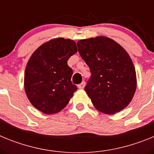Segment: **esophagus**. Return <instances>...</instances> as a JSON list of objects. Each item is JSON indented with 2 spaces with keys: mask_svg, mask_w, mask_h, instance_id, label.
Returning <instances> with one entry per match:
<instances>
[{
  "mask_svg": "<svg viewBox=\"0 0 154 154\" xmlns=\"http://www.w3.org/2000/svg\"><path fill=\"white\" fill-rule=\"evenodd\" d=\"M85 85V82H82L81 84H79V85H78V88L79 89H84Z\"/></svg>",
  "mask_w": 154,
  "mask_h": 154,
  "instance_id": "esophagus-1",
  "label": "esophagus"
}]
</instances>
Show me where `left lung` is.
Segmentation results:
<instances>
[{
  "mask_svg": "<svg viewBox=\"0 0 154 154\" xmlns=\"http://www.w3.org/2000/svg\"><path fill=\"white\" fill-rule=\"evenodd\" d=\"M91 72L85 91L100 112L112 115L130 104L137 89L134 65L117 42L99 36L77 42Z\"/></svg>",
  "mask_w": 154,
  "mask_h": 154,
  "instance_id": "8db88e82",
  "label": "left lung"
}]
</instances>
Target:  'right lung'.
<instances>
[{
    "label": "right lung",
    "mask_w": 154,
    "mask_h": 154,
    "mask_svg": "<svg viewBox=\"0 0 154 154\" xmlns=\"http://www.w3.org/2000/svg\"><path fill=\"white\" fill-rule=\"evenodd\" d=\"M77 52L75 42L63 38L42 45L32 54L24 72V90L34 106L45 114L60 112L77 86L67 61Z\"/></svg>",
    "instance_id": "1"
}]
</instances>
